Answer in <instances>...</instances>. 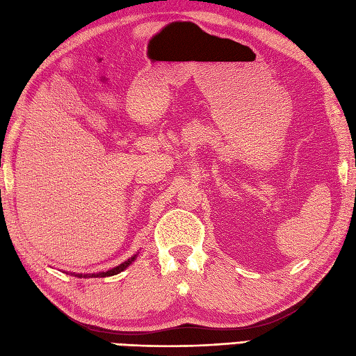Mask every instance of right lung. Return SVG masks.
<instances>
[{
    "label": "right lung",
    "instance_id": "1",
    "mask_svg": "<svg viewBox=\"0 0 356 356\" xmlns=\"http://www.w3.org/2000/svg\"><path fill=\"white\" fill-rule=\"evenodd\" d=\"M138 255H139V252L138 254H134L133 257H130V259L128 260H125L124 263H120L119 266H115V268H111V269H108V270H105V272H95V274H74V272H72V275H74V277H84V278H97V277H111V275H116V274H119V272H122L124 269H127L128 266H130V264L138 259Z\"/></svg>",
    "mask_w": 356,
    "mask_h": 356
}]
</instances>
